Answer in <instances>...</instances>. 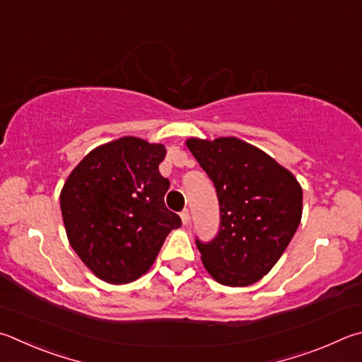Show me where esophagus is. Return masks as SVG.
I'll list each match as a JSON object with an SVG mask.
<instances>
[{
	"label": "esophagus",
	"mask_w": 362,
	"mask_h": 362,
	"mask_svg": "<svg viewBox=\"0 0 362 362\" xmlns=\"http://www.w3.org/2000/svg\"><path fill=\"white\" fill-rule=\"evenodd\" d=\"M180 218H182V223L183 225H188L189 221V210L188 209H183L180 212Z\"/></svg>",
	"instance_id": "34e87169"
}]
</instances>
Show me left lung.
<instances>
[{
  "label": "left lung",
  "instance_id": "obj_1",
  "mask_svg": "<svg viewBox=\"0 0 362 362\" xmlns=\"http://www.w3.org/2000/svg\"><path fill=\"white\" fill-rule=\"evenodd\" d=\"M187 147L220 204L218 233L207 242L196 238L204 266L221 285H252L291 242L300 223L302 188L290 170L238 137H193Z\"/></svg>",
  "mask_w": 362,
  "mask_h": 362
}]
</instances>
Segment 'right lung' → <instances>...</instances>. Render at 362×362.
Wrapping results in <instances>:
<instances>
[{"mask_svg":"<svg viewBox=\"0 0 362 362\" xmlns=\"http://www.w3.org/2000/svg\"><path fill=\"white\" fill-rule=\"evenodd\" d=\"M166 148L122 137L85 156L60 194L71 247L96 277L129 284L153 264L166 235L182 225L164 204L158 170Z\"/></svg>","mask_w":362,"mask_h":362,"instance_id":"obj_1","label":"right lung"}]
</instances>
